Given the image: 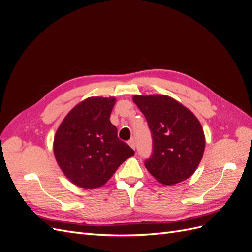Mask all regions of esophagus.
<instances>
[{
    "label": "esophagus",
    "mask_w": 252,
    "mask_h": 252,
    "mask_svg": "<svg viewBox=\"0 0 252 252\" xmlns=\"http://www.w3.org/2000/svg\"><path fill=\"white\" fill-rule=\"evenodd\" d=\"M128 144H129V146H130L133 150L135 149V142H134V140H130L128 142Z\"/></svg>",
    "instance_id": "obj_1"
}]
</instances>
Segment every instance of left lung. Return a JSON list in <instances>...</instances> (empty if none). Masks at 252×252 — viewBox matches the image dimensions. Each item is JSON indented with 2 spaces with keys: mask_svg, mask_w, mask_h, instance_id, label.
<instances>
[{
  "mask_svg": "<svg viewBox=\"0 0 252 252\" xmlns=\"http://www.w3.org/2000/svg\"><path fill=\"white\" fill-rule=\"evenodd\" d=\"M152 135V155L145 167L163 185L191 177L205 150V134L194 114L165 94L133 95Z\"/></svg>",
  "mask_w": 252,
  "mask_h": 252,
  "instance_id": "1",
  "label": "left lung"
}]
</instances>
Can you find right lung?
<instances>
[{
	"mask_svg": "<svg viewBox=\"0 0 252 252\" xmlns=\"http://www.w3.org/2000/svg\"><path fill=\"white\" fill-rule=\"evenodd\" d=\"M116 97L91 96L68 112L53 140V154L65 177L84 189L105 185L120 165L134 155L118 138L110 113Z\"/></svg>",
	"mask_w": 252,
	"mask_h": 252,
	"instance_id": "1",
	"label": "right lung"
}]
</instances>
